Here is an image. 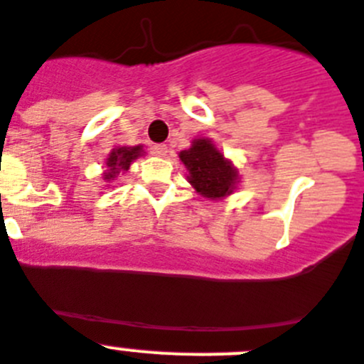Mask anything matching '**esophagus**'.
Instances as JSON below:
<instances>
[{
	"label": "esophagus",
	"instance_id": "34e87169",
	"mask_svg": "<svg viewBox=\"0 0 364 364\" xmlns=\"http://www.w3.org/2000/svg\"><path fill=\"white\" fill-rule=\"evenodd\" d=\"M152 154L154 156H159V158H165L166 154H168V146L163 145V143H159V145H152Z\"/></svg>",
	"mask_w": 364,
	"mask_h": 364
}]
</instances>
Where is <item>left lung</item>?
<instances>
[{
	"mask_svg": "<svg viewBox=\"0 0 364 364\" xmlns=\"http://www.w3.org/2000/svg\"><path fill=\"white\" fill-rule=\"evenodd\" d=\"M188 170V181L205 198L218 199L232 194L237 172L230 161L208 139H196L188 150L179 154Z\"/></svg>",
	"mask_w": 364,
	"mask_h": 364,
	"instance_id": "8db88e82",
	"label": "left lung"
}]
</instances>
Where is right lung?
<instances>
[{
    "label": "right lung",
    "mask_w": 364,
    "mask_h": 364,
    "mask_svg": "<svg viewBox=\"0 0 364 364\" xmlns=\"http://www.w3.org/2000/svg\"><path fill=\"white\" fill-rule=\"evenodd\" d=\"M141 156V146H121L116 149L107 159V170H105V179L112 181L119 176V172L129 170L130 163Z\"/></svg>",
    "instance_id": "1"
}]
</instances>
